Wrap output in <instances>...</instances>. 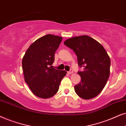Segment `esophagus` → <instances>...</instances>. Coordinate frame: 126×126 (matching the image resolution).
<instances>
[{
    "mask_svg": "<svg viewBox=\"0 0 126 126\" xmlns=\"http://www.w3.org/2000/svg\"><path fill=\"white\" fill-rule=\"evenodd\" d=\"M73 70H70V71H68V74H73Z\"/></svg>",
    "mask_w": 126,
    "mask_h": 126,
    "instance_id": "1",
    "label": "esophagus"
}]
</instances>
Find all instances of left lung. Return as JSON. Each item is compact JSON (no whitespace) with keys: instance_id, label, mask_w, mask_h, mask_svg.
Here are the masks:
<instances>
[{"instance_id":"1","label":"left lung","mask_w":126,"mask_h":126,"mask_svg":"<svg viewBox=\"0 0 126 126\" xmlns=\"http://www.w3.org/2000/svg\"><path fill=\"white\" fill-rule=\"evenodd\" d=\"M64 44L73 50L78 66L83 68L82 71L78 72L81 82L74 86L75 93L85 100L96 97L105 87L110 74V60L106 50L86 35L68 38Z\"/></svg>"}]
</instances>
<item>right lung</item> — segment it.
<instances>
[{"label":"right lung","instance_id":"obj_1","mask_svg":"<svg viewBox=\"0 0 126 126\" xmlns=\"http://www.w3.org/2000/svg\"><path fill=\"white\" fill-rule=\"evenodd\" d=\"M62 37L47 34L32 44L23 57L25 81L36 96L48 98L58 92L67 72L52 67Z\"/></svg>","mask_w":126,"mask_h":126}]
</instances>
